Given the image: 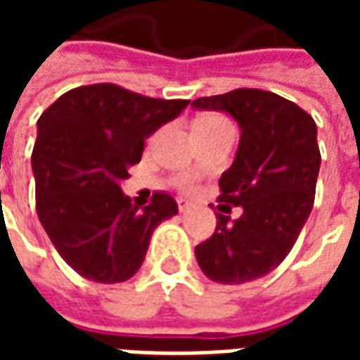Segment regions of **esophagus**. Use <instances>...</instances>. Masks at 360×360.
<instances>
[{
  "label": "esophagus",
  "mask_w": 360,
  "mask_h": 360,
  "mask_svg": "<svg viewBox=\"0 0 360 360\" xmlns=\"http://www.w3.org/2000/svg\"><path fill=\"white\" fill-rule=\"evenodd\" d=\"M177 208H179V212H187L188 208H191V202H188V200H183V198H179V200H177Z\"/></svg>",
  "instance_id": "1"
}]
</instances>
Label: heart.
<instances>
[{
  "instance_id": "heart-1",
  "label": "heart",
  "mask_w": 360,
  "mask_h": 360,
  "mask_svg": "<svg viewBox=\"0 0 360 360\" xmlns=\"http://www.w3.org/2000/svg\"><path fill=\"white\" fill-rule=\"evenodd\" d=\"M214 123H226V119L219 117V115H204V117L196 121L195 125H214ZM175 185L185 195H195L196 191H198V181H196L195 175H188V173L177 175L175 177Z\"/></svg>"
}]
</instances>
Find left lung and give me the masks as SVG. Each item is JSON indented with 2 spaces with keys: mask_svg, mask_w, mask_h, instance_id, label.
Instances as JSON below:
<instances>
[{
  "mask_svg": "<svg viewBox=\"0 0 360 360\" xmlns=\"http://www.w3.org/2000/svg\"><path fill=\"white\" fill-rule=\"evenodd\" d=\"M193 105L227 111L241 127L218 202L243 206V216H216L214 235L196 245L198 266L227 285L262 278L283 262L312 210L320 169L316 123L295 102L260 89L196 98Z\"/></svg>",
  "mask_w": 360,
  "mask_h": 360,
  "instance_id": "left-lung-1",
  "label": "left lung"
}]
</instances>
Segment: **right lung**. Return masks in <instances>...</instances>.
Instances as JSON below:
<instances>
[{
    "label": "right lung",
    "mask_w": 360,
    "mask_h": 360,
    "mask_svg": "<svg viewBox=\"0 0 360 360\" xmlns=\"http://www.w3.org/2000/svg\"><path fill=\"white\" fill-rule=\"evenodd\" d=\"M188 103L98 82L59 96L40 115L32 150L36 212L59 257L82 278H133L154 229L177 214L165 193H154L139 210L119 183L141 162L146 136Z\"/></svg>",
    "instance_id": "1"
}]
</instances>
